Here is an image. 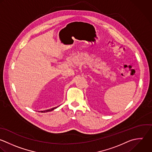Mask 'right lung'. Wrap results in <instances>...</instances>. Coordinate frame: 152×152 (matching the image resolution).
I'll return each mask as SVG.
<instances>
[{"instance_id": "obj_1", "label": "right lung", "mask_w": 152, "mask_h": 152, "mask_svg": "<svg viewBox=\"0 0 152 152\" xmlns=\"http://www.w3.org/2000/svg\"><path fill=\"white\" fill-rule=\"evenodd\" d=\"M50 110H47V111H42V113L43 112V113H45V112H47V111H50Z\"/></svg>"}]
</instances>
